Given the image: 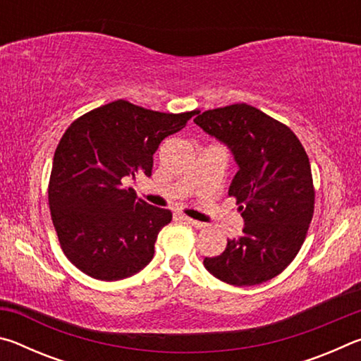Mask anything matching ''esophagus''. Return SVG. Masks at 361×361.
Here are the masks:
<instances>
[{"mask_svg":"<svg viewBox=\"0 0 361 361\" xmlns=\"http://www.w3.org/2000/svg\"><path fill=\"white\" fill-rule=\"evenodd\" d=\"M183 221L185 223H188V224H191V226H194V228H197V229H202V228H205V223H200V221H195V219H192V218H188V216H180Z\"/></svg>","mask_w":361,"mask_h":361,"instance_id":"obj_1","label":"esophagus"}]
</instances>
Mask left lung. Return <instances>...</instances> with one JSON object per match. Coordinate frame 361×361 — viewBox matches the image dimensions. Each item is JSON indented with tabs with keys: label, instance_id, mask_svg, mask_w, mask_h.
I'll list each match as a JSON object with an SVG mask.
<instances>
[{
	"label": "left lung",
	"instance_id": "1",
	"mask_svg": "<svg viewBox=\"0 0 361 361\" xmlns=\"http://www.w3.org/2000/svg\"><path fill=\"white\" fill-rule=\"evenodd\" d=\"M194 122L234 157L239 170L228 194L243 218L239 239H228L204 266L229 285L267 282L295 259L312 221L309 157L288 127L247 103L209 109Z\"/></svg>",
	"mask_w": 361,
	"mask_h": 361
}]
</instances>
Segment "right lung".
<instances>
[{
  "mask_svg": "<svg viewBox=\"0 0 361 361\" xmlns=\"http://www.w3.org/2000/svg\"><path fill=\"white\" fill-rule=\"evenodd\" d=\"M194 114L116 100L66 129L54 154L49 209L63 253L79 271L114 282L148 266L172 212L146 204L124 181L151 176L159 145Z\"/></svg>",
  "mask_w": 361,
  "mask_h": 361,
  "instance_id": "add662e5",
  "label": "right lung"
}]
</instances>
